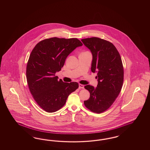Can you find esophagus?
<instances>
[{"label": "esophagus", "instance_id": "obj_1", "mask_svg": "<svg viewBox=\"0 0 150 150\" xmlns=\"http://www.w3.org/2000/svg\"><path fill=\"white\" fill-rule=\"evenodd\" d=\"M84 88V85H83V84H79V89H83Z\"/></svg>", "mask_w": 150, "mask_h": 150}]
</instances>
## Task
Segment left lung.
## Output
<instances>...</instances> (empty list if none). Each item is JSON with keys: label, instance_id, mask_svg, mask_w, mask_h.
Segmentation results:
<instances>
[{"label": "left lung", "instance_id": "left-lung-1", "mask_svg": "<svg viewBox=\"0 0 150 150\" xmlns=\"http://www.w3.org/2000/svg\"><path fill=\"white\" fill-rule=\"evenodd\" d=\"M93 56L91 71L97 72L98 85L84 86L90 97L84 103L93 112L102 113L112 105L121 91L124 69L120 55L112 43L99 38L81 40Z\"/></svg>", "mask_w": 150, "mask_h": 150}]
</instances>
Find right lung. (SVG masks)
<instances>
[{"instance_id": "obj_1", "label": "right lung", "mask_w": 150, "mask_h": 150, "mask_svg": "<svg viewBox=\"0 0 150 150\" xmlns=\"http://www.w3.org/2000/svg\"><path fill=\"white\" fill-rule=\"evenodd\" d=\"M81 45L77 38L54 37L40 41L31 51L26 67L27 81L34 99L44 111H57L78 88V83H64L55 74L61 70L67 57Z\"/></svg>"}]
</instances>
